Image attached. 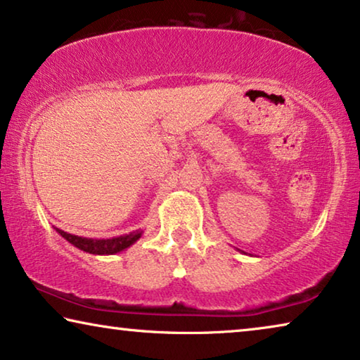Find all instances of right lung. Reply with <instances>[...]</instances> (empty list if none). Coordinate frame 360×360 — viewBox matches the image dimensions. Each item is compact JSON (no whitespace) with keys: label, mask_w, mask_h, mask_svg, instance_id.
I'll return each instance as SVG.
<instances>
[{"label":"right lung","mask_w":360,"mask_h":360,"mask_svg":"<svg viewBox=\"0 0 360 360\" xmlns=\"http://www.w3.org/2000/svg\"><path fill=\"white\" fill-rule=\"evenodd\" d=\"M56 233L63 236L68 243H71L74 248H77L84 252H89V254L94 255H112L117 254V252L126 250L131 248L134 243H137L141 239L143 231H132L129 234L117 236V238H110V239H92V238H82V236L69 234L63 231L60 228H55Z\"/></svg>","instance_id":"1"}]
</instances>
